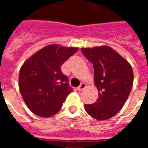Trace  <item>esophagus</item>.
<instances>
[{
  "mask_svg": "<svg viewBox=\"0 0 148 148\" xmlns=\"http://www.w3.org/2000/svg\"><path fill=\"white\" fill-rule=\"evenodd\" d=\"M86 87V85L84 83V82H82V83L80 84V86H79L77 87V90H78V91H82Z\"/></svg>",
  "mask_w": 148,
  "mask_h": 148,
  "instance_id": "34e87169",
  "label": "esophagus"
}]
</instances>
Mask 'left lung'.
I'll return each mask as SVG.
<instances>
[{
    "label": "left lung",
    "mask_w": 148,
    "mask_h": 148,
    "mask_svg": "<svg viewBox=\"0 0 148 148\" xmlns=\"http://www.w3.org/2000/svg\"><path fill=\"white\" fill-rule=\"evenodd\" d=\"M85 57L93 64L94 84L99 96L97 101L85 105L92 117L104 121L120 111L130 94L133 71L129 62L108 46L82 48Z\"/></svg>",
    "instance_id": "left-lung-1"
}]
</instances>
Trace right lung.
I'll return each instance as SVG.
<instances>
[{"mask_svg":"<svg viewBox=\"0 0 148 148\" xmlns=\"http://www.w3.org/2000/svg\"><path fill=\"white\" fill-rule=\"evenodd\" d=\"M77 47L58 44L46 46L22 65L19 88L24 102L34 114L49 117L62 108L72 92L61 66L77 51Z\"/></svg>","mask_w":148,"mask_h":148,"instance_id":"obj_1","label":"right lung"}]
</instances>
